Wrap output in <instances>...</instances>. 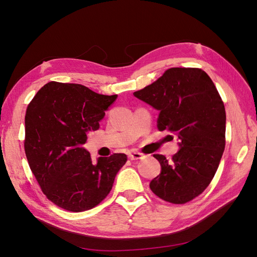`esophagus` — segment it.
<instances>
[{
	"instance_id": "esophagus-1",
	"label": "esophagus",
	"mask_w": 257,
	"mask_h": 257,
	"mask_svg": "<svg viewBox=\"0 0 257 257\" xmlns=\"http://www.w3.org/2000/svg\"><path fill=\"white\" fill-rule=\"evenodd\" d=\"M128 158L131 160H139L143 158V154L137 152V151H131V152H128Z\"/></svg>"
}]
</instances>
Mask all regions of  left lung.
Wrapping results in <instances>:
<instances>
[{
  "mask_svg": "<svg viewBox=\"0 0 257 257\" xmlns=\"http://www.w3.org/2000/svg\"><path fill=\"white\" fill-rule=\"evenodd\" d=\"M134 96L159 110V131L179 139L172 161L153 155L161 173L151 191L172 204L188 203L211 182L224 152L226 113L219 92L201 69L173 67Z\"/></svg>",
  "mask_w": 257,
  "mask_h": 257,
  "instance_id": "8db88e82",
  "label": "left lung"
}]
</instances>
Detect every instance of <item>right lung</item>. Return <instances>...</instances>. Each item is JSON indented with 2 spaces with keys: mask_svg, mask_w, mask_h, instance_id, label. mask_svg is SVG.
<instances>
[{
  "mask_svg": "<svg viewBox=\"0 0 257 257\" xmlns=\"http://www.w3.org/2000/svg\"><path fill=\"white\" fill-rule=\"evenodd\" d=\"M116 97L78 83L51 81L29 104L26 155L42 191L54 205L81 212L97 206L111 191L127 157L114 153L94 163L83 145Z\"/></svg>",
  "mask_w": 257,
  "mask_h": 257,
  "instance_id": "right-lung-1",
  "label": "right lung"
}]
</instances>
